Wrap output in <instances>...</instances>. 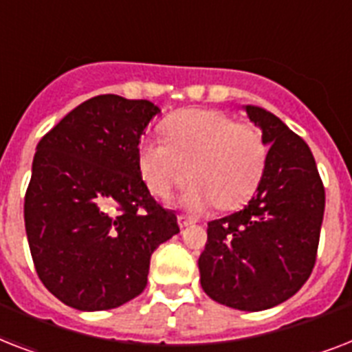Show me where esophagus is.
Listing matches in <instances>:
<instances>
[{
    "label": "esophagus",
    "instance_id": "1",
    "mask_svg": "<svg viewBox=\"0 0 352 352\" xmlns=\"http://www.w3.org/2000/svg\"><path fill=\"white\" fill-rule=\"evenodd\" d=\"M177 223H179L181 228H186V226L193 225V219H190V217H186V215H179V217H177Z\"/></svg>",
    "mask_w": 352,
    "mask_h": 352
}]
</instances>
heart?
<instances>
[{
  "mask_svg": "<svg viewBox=\"0 0 352 352\" xmlns=\"http://www.w3.org/2000/svg\"><path fill=\"white\" fill-rule=\"evenodd\" d=\"M164 140L138 146V168L146 186L170 197L188 177L195 179L182 195L188 210L219 204L237 208L252 197L267 166V144L252 124H239L214 109H184L166 124Z\"/></svg>",
  "mask_w": 352,
  "mask_h": 352,
  "instance_id": "1",
  "label": "heart"
}]
</instances>
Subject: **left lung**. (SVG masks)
Returning a JSON list of instances; mask_svg holds the SVG:
<instances>
[{"label":"left lung","mask_w":352,"mask_h":352,"mask_svg":"<svg viewBox=\"0 0 352 352\" xmlns=\"http://www.w3.org/2000/svg\"><path fill=\"white\" fill-rule=\"evenodd\" d=\"M243 109L270 146L267 166L245 208L208 223L199 272L212 300L257 312L292 298L311 276L325 190L303 138L263 107Z\"/></svg>","instance_id":"8db88e82"}]
</instances>
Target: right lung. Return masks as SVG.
Instances as JSON below:
<instances>
[{
  "instance_id": "obj_1",
  "label": "right lung",
  "mask_w": 352,
  "mask_h": 352,
  "mask_svg": "<svg viewBox=\"0 0 352 352\" xmlns=\"http://www.w3.org/2000/svg\"><path fill=\"white\" fill-rule=\"evenodd\" d=\"M159 113L149 100L95 96L36 146L25 230L41 283L65 305L107 311L137 298L155 248L179 234L138 168V142Z\"/></svg>"
}]
</instances>
